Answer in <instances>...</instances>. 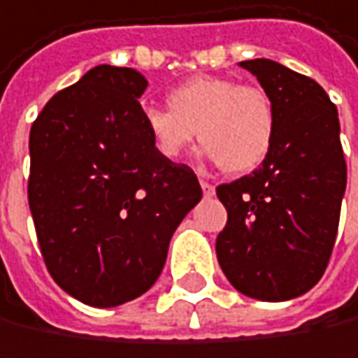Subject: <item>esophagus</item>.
Listing matches in <instances>:
<instances>
[{"instance_id":"34e87169","label":"esophagus","mask_w":358,"mask_h":358,"mask_svg":"<svg viewBox=\"0 0 358 358\" xmlns=\"http://www.w3.org/2000/svg\"><path fill=\"white\" fill-rule=\"evenodd\" d=\"M200 185H202V192H204V196H215V185H210L208 181H200Z\"/></svg>"}]
</instances>
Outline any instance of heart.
Instances as JSON below:
<instances>
[{"mask_svg":"<svg viewBox=\"0 0 358 358\" xmlns=\"http://www.w3.org/2000/svg\"><path fill=\"white\" fill-rule=\"evenodd\" d=\"M169 108H148L143 124L154 152L175 162L198 137L204 154L225 171H255L268 156L277 110L267 91L229 77L200 75L166 95Z\"/></svg>","mask_w":358,"mask_h":358,"instance_id":"heart-1","label":"heart"}]
</instances>
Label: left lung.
Listing matches in <instances>:
<instances>
[{
    "mask_svg": "<svg viewBox=\"0 0 358 358\" xmlns=\"http://www.w3.org/2000/svg\"><path fill=\"white\" fill-rule=\"evenodd\" d=\"M277 110L259 169L217 187L227 225L217 259L231 285L279 302L308 292L329 263L346 189L336 103L313 79L273 60H244Z\"/></svg>",
    "mask_w": 358,
    "mask_h": 358,
    "instance_id": "1",
    "label": "left lung"
}]
</instances>
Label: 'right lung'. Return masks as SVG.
Here are the masks:
<instances>
[{
    "label": "right lung",
    "mask_w": 358,
    "mask_h": 358,
    "mask_svg": "<svg viewBox=\"0 0 358 358\" xmlns=\"http://www.w3.org/2000/svg\"><path fill=\"white\" fill-rule=\"evenodd\" d=\"M148 81L101 64L58 91L31 127L29 206L54 281L90 306L148 292L200 202L187 164L160 158L137 97Z\"/></svg>",
    "instance_id": "add662e5"
}]
</instances>
